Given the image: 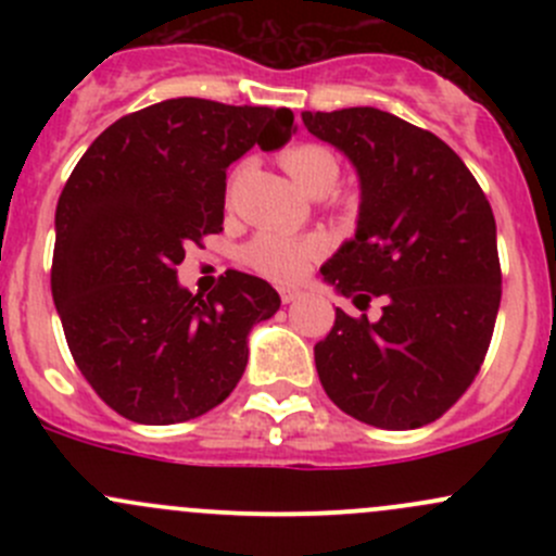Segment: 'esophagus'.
<instances>
[{
    "label": "esophagus",
    "mask_w": 556,
    "mask_h": 556,
    "mask_svg": "<svg viewBox=\"0 0 556 556\" xmlns=\"http://www.w3.org/2000/svg\"><path fill=\"white\" fill-rule=\"evenodd\" d=\"M279 299H282V304H293V301L301 299V290L299 288H279Z\"/></svg>",
    "instance_id": "esophagus-1"
}]
</instances>
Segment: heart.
Wrapping results in <instances>:
<instances>
[{
    "mask_svg": "<svg viewBox=\"0 0 556 556\" xmlns=\"http://www.w3.org/2000/svg\"><path fill=\"white\" fill-rule=\"evenodd\" d=\"M282 164L295 179V185L309 195H325L328 190H333L341 172L336 155L323 144H295L282 155ZM233 185H237V177L231 179V193ZM319 250L323 247L314 239H295L263 231L244 247L242 257L252 271L288 282V279L301 277L306 271V266L319 255Z\"/></svg>",
    "mask_w": 556,
    "mask_h": 556,
    "instance_id": "heart-1",
    "label": "heart"
}]
</instances>
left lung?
<instances>
[{"label":"left lung","instance_id":"obj_1","mask_svg":"<svg viewBox=\"0 0 556 556\" xmlns=\"http://www.w3.org/2000/svg\"><path fill=\"white\" fill-rule=\"evenodd\" d=\"M361 177L355 239L319 268L341 295L382 317L336 309L314 346L330 401L361 422L412 430L459 401L490 350L501 309L495 215L446 142L374 106L301 112Z\"/></svg>","mask_w":556,"mask_h":556}]
</instances>
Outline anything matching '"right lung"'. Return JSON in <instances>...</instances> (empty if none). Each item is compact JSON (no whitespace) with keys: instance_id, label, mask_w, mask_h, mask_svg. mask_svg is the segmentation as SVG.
Here are the masks:
<instances>
[{"instance_id":"1","label":"right lung","mask_w":556,"mask_h":556,"mask_svg":"<svg viewBox=\"0 0 556 556\" xmlns=\"http://www.w3.org/2000/svg\"><path fill=\"white\" fill-rule=\"evenodd\" d=\"M293 131L288 106L166 99L123 115L77 161L55 206L50 290L77 368L121 417L188 422L239 384L247 333L279 293L231 268L201 299L177 266L223 231L228 166Z\"/></svg>"}]
</instances>
